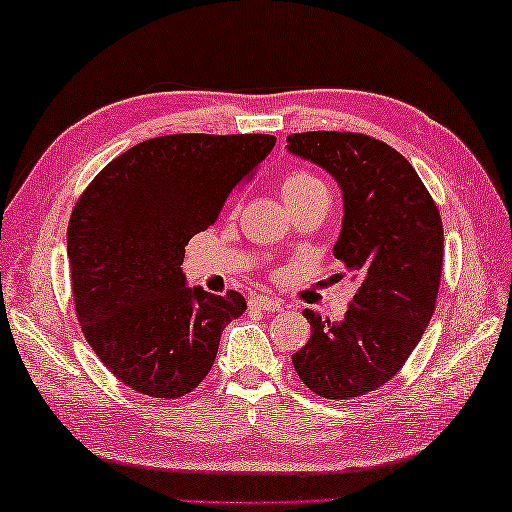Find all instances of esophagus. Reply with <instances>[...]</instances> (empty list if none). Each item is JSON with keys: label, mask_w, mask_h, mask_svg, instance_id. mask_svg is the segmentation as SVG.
I'll list each match as a JSON object with an SVG mask.
<instances>
[{"label": "esophagus", "mask_w": 512, "mask_h": 512, "mask_svg": "<svg viewBox=\"0 0 512 512\" xmlns=\"http://www.w3.org/2000/svg\"><path fill=\"white\" fill-rule=\"evenodd\" d=\"M249 306L263 312H279L283 308V303L274 297H251Z\"/></svg>", "instance_id": "34e87169"}]
</instances>
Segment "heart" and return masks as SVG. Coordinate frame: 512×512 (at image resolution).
I'll list each match as a JSON object with an SVG mask.
<instances>
[{"label":"heart","instance_id":"obj_1","mask_svg":"<svg viewBox=\"0 0 512 512\" xmlns=\"http://www.w3.org/2000/svg\"><path fill=\"white\" fill-rule=\"evenodd\" d=\"M281 195L290 204V209H294V206L315 200V197H328V188L324 179L310 173V170L294 168L281 179Z\"/></svg>","mask_w":512,"mask_h":512}]
</instances>
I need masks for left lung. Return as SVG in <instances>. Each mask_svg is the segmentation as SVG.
Here are the masks:
<instances>
[{
    "label": "left lung",
    "mask_w": 512,
    "mask_h": 512,
    "mask_svg": "<svg viewBox=\"0 0 512 512\" xmlns=\"http://www.w3.org/2000/svg\"><path fill=\"white\" fill-rule=\"evenodd\" d=\"M288 150L333 175L344 193L335 258L357 292L339 324L303 310L308 344L292 355L299 378L328 400L380 389L414 353L436 310L443 222L414 166L362 132H297Z\"/></svg>",
    "instance_id": "obj_1"
}]
</instances>
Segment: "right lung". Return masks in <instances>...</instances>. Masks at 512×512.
<instances>
[{"label":"right lung","mask_w":512,"mask_h":512,"mask_svg":"<svg viewBox=\"0 0 512 512\" xmlns=\"http://www.w3.org/2000/svg\"><path fill=\"white\" fill-rule=\"evenodd\" d=\"M274 143L272 134L155 137L112 159L78 197L67 227L76 317L125 387L175 400L209 375L224 326L247 301L188 288L184 247Z\"/></svg>","instance_id":"right-lung-1"}]
</instances>
